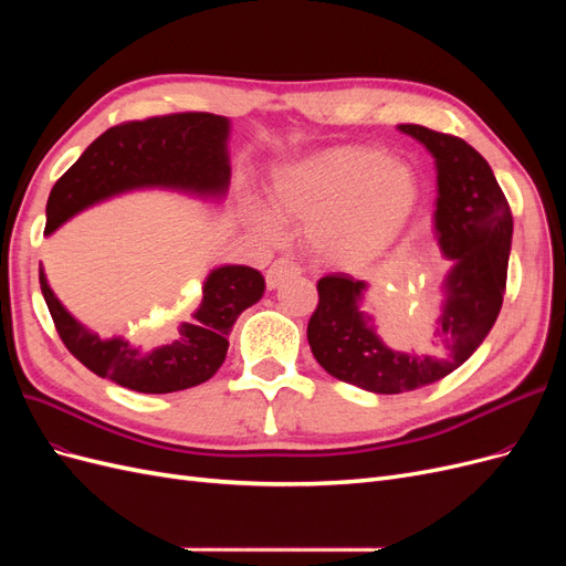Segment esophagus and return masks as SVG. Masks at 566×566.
Masks as SVG:
<instances>
[{
    "instance_id": "34e87169",
    "label": "esophagus",
    "mask_w": 566,
    "mask_h": 566,
    "mask_svg": "<svg viewBox=\"0 0 566 566\" xmlns=\"http://www.w3.org/2000/svg\"><path fill=\"white\" fill-rule=\"evenodd\" d=\"M297 273H300V266L293 260H287V256H281V260H276L266 269V285L269 290H276L283 281L297 276Z\"/></svg>"
}]
</instances>
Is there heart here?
Returning <instances> with one entry per match:
<instances>
[{
    "mask_svg": "<svg viewBox=\"0 0 566 566\" xmlns=\"http://www.w3.org/2000/svg\"><path fill=\"white\" fill-rule=\"evenodd\" d=\"M269 205L250 208L262 235L279 241L281 221L304 224V245L316 262L354 269L406 231L420 205V179L385 148L345 144L273 169Z\"/></svg>",
    "mask_w": 566,
    "mask_h": 566,
    "instance_id": "heart-1",
    "label": "heart"
}]
</instances>
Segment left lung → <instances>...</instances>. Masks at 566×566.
<instances>
[{
    "label": "left lung",
    "mask_w": 566,
    "mask_h": 566,
    "mask_svg": "<svg viewBox=\"0 0 566 566\" xmlns=\"http://www.w3.org/2000/svg\"><path fill=\"white\" fill-rule=\"evenodd\" d=\"M437 163L434 231L453 262L443 279L441 312L424 347L394 352L361 312L366 281L331 273L318 281V306L306 339L333 378L375 394H401L447 378L482 345L503 306L512 243V212L489 163L458 136L399 125Z\"/></svg>",
    "instance_id": "obj_1"
}]
</instances>
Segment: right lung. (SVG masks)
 Segmentation results:
<instances>
[{"mask_svg":"<svg viewBox=\"0 0 566 566\" xmlns=\"http://www.w3.org/2000/svg\"><path fill=\"white\" fill-rule=\"evenodd\" d=\"M229 129V119L212 113H175L111 127L51 188L44 233H54L101 200L136 188L224 198L231 181ZM40 287L63 345L82 366L119 387L169 394L210 380L224 364L233 323L262 300L264 276L241 264L214 269L202 285L198 310L177 325L169 345L153 352L132 347L123 337L101 339L59 302L42 269Z\"/></svg>","mask_w":566,"mask_h":566,"instance_id":"add662e5","label":"right lung"}]
</instances>
